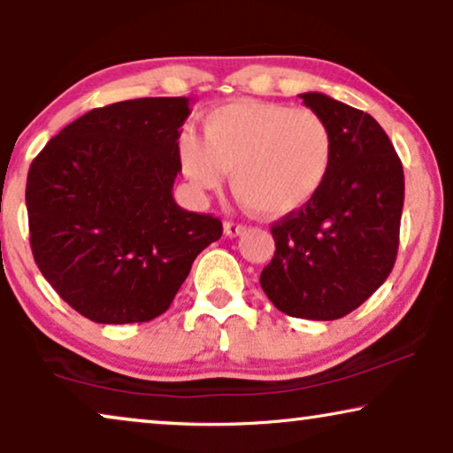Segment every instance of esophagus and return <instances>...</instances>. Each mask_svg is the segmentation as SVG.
I'll use <instances>...</instances> for the list:
<instances>
[{
    "instance_id": "1",
    "label": "esophagus",
    "mask_w": 453,
    "mask_h": 453,
    "mask_svg": "<svg viewBox=\"0 0 453 453\" xmlns=\"http://www.w3.org/2000/svg\"><path fill=\"white\" fill-rule=\"evenodd\" d=\"M245 231H247V226L241 225V222H225L226 237H239V234H243Z\"/></svg>"
}]
</instances>
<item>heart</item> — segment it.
Segmentation results:
<instances>
[{"label":"heart","instance_id":"obj_1","mask_svg":"<svg viewBox=\"0 0 453 453\" xmlns=\"http://www.w3.org/2000/svg\"><path fill=\"white\" fill-rule=\"evenodd\" d=\"M203 138L183 129L179 163L191 185L220 188L225 171L239 202L278 219L307 206L334 163V134L318 111L253 98L219 104L203 115Z\"/></svg>","mask_w":453,"mask_h":453}]
</instances>
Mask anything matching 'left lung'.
Segmentation results:
<instances>
[{"label": "left lung", "mask_w": 453, "mask_h": 453, "mask_svg": "<svg viewBox=\"0 0 453 453\" xmlns=\"http://www.w3.org/2000/svg\"><path fill=\"white\" fill-rule=\"evenodd\" d=\"M301 98L330 123L332 171L307 206L272 225L276 251L259 284L290 318L330 321L363 305L394 268L404 171L369 113L321 92Z\"/></svg>", "instance_id": "obj_1"}]
</instances>
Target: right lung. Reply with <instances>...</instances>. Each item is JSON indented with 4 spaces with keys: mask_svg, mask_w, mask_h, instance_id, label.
Segmentation results:
<instances>
[{
    "mask_svg": "<svg viewBox=\"0 0 453 453\" xmlns=\"http://www.w3.org/2000/svg\"><path fill=\"white\" fill-rule=\"evenodd\" d=\"M189 98L92 109L47 142L27 179L30 247L47 282L96 324L171 307L197 253L220 239L212 214L177 206L179 127Z\"/></svg>",
    "mask_w": 453,
    "mask_h": 453,
    "instance_id": "obj_1",
    "label": "right lung"
}]
</instances>
